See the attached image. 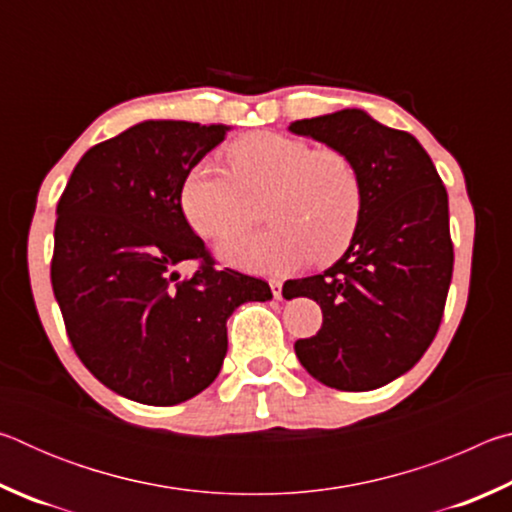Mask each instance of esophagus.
Here are the masks:
<instances>
[{
    "label": "esophagus",
    "mask_w": 512,
    "mask_h": 512,
    "mask_svg": "<svg viewBox=\"0 0 512 512\" xmlns=\"http://www.w3.org/2000/svg\"><path fill=\"white\" fill-rule=\"evenodd\" d=\"M268 284H271V291H273V298L275 300H282V280H268Z\"/></svg>",
    "instance_id": "1"
}]
</instances>
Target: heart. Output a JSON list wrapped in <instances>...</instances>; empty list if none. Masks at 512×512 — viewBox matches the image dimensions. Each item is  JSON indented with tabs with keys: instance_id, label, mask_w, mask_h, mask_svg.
<instances>
[{
	"instance_id": "b5f03b06",
	"label": "heart",
	"mask_w": 512,
	"mask_h": 512,
	"mask_svg": "<svg viewBox=\"0 0 512 512\" xmlns=\"http://www.w3.org/2000/svg\"><path fill=\"white\" fill-rule=\"evenodd\" d=\"M232 171L198 162L180 185V207L201 237L219 239L247 220L246 195L272 189L259 233H233L219 244L223 262L253 273H289L314 257L327 264L357 235L366 185L348 153L314 149L284 133H250L228 151Z\"/></svg>"
}]
</instances>
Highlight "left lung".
Returning <instances> with one entry per match:
<instances>
[{
    "label": "left lung",
    "instance_id": "1",
    "mask_svg": "<svg viewBox=\"0 0 512 512\" xmlns=\"http://www.w3.org/2000/svg\"><path fill=\"white\" fill-rule=\"evenodd\" d=\"M289 128L348 153L366 185L363 219L345 255L325 273L284 284V298L307 296L323 309V327L296 341V354L325 386L372 391L411 370L443 320L454 271L447 189L411 133L363 110Z\"/></svg>",
    "mask_w": 512,
    "mask_h": 512
}]
</instances>
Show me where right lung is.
I'll return each mask as SVG.
<instances>
[{"label":"right lung","instance_id":"add662e5","mask_svg":"<svg viewBox=\"0 0 512 512\" xmlns=\"http://www.w3.org/2000/svg\"><path fill=\"white\" fill-rule=\"evenodd\" d=\"M228 126L142 121L83 155L56 207L51 287L76 357L110 391L171 406L205 391L228 318L271 300L259 277L216 268L180 207L189 169ZM196 261L180 281L175 266Z\"/></svg>","mask_w":512,"mask_h":512}]
</instances>
